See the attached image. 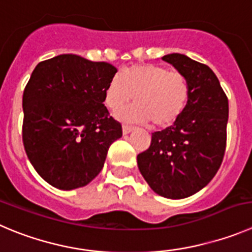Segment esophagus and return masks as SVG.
<instances>
[{"mask_svg":"<svg viewBox=\"0 0 252 252\" xmlns=\"http://www.w3.org/2000/svg\"><path fill=\"white\" fill-rule=\"evenodd\" d=\"M133 126H126V124H124L123 126V134H128V133H130L131 130H133Z\"/></svg>","mask_w":252,"mask_h":252,"instance_id":"obj_1","label":"esophagus"}]
</instances>
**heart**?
Listing matches in <instances>:
<instances>
[{
  "mask_svg": "<svg viewBox=\"0 0 252 252\" xmlns=\"http://www.w3.org/2000/svg\"><path fill=\"white\" fill-rule=\"evenodd\" d=\"M135 104L122 114L126 121L150 122L154 126L175 123L189 100V84L178 72L157 64H135L114 76L108 83L104 103L117 113L131 102Z\"/></svg>",
  "mask_w": 252,
  "mask_h": 252,
  "instance_id": "1",
  "label": "heart"
}]
</instances>
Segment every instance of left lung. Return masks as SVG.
Listing matches in <instances>:
<instances>
[{"label":"left lung","instance_id":"obj_1","mask_svg":"<svg viewBox=\"0 0 252 252\" xmlns=\"http://www.w3.org/2000/svg\"><path fill=\"white\" fill-rule=\"evenodd\" d=\"M189 84V100L180 118L152 134L137 157L145 182L160 196L184 199L210 183L224 159L229 100L215 73L179 53L164 56Z\"/></svg>","mask_w":252,"mask_h":252}]
</instances>
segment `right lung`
I'll return each mask as SVG.
<instances>
[{
	"label": "right lung",
	"instance_id": "1",
	"mask_svg": "<svg viewBox=\"0 0 252 252\" xmlns=\"http://www.w3.org/2000/svg\"><path fill=\"white\" fill-rule=\"evenodd\" d=\"M117 68L77 55L39 62L23 91L22 140L42 179L61 190L91 183L104 165L122 124L104 107Z\"/></svg>",
	"mask_w": 252,
	"mask_h": 252
}]
</instances>
